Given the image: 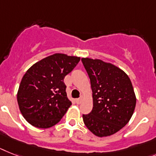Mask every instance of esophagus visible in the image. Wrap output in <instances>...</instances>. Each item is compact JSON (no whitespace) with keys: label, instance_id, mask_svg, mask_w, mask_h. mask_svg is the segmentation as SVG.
<instances>
[{"label":"esophagus","instance_id":"esophagus-1","mask_svg":"<svg viewBox=\"0 0 156 156\" xmlns=\"http://www.w3.org/2000/svg\"><path fill=\"white\" fill-rule=\"evenodd\" d=\"M81 102H82V98H81V97L80 98H78L76 100V103L77 104H80Z\"/></svg>","mask_w":156,"mask_h":156}]
</instances>
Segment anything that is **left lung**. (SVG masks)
Listing matches in <instances>:
<instances>
[{
    "instance_id": "obj_1",
    "label": "left lung",
    "mask_w": 156,
    "mask_h": 156,
    "mask_svg": "<svg viewBox=\"0 0 156 156\" xmlns=\"http://www.w3.org/2000/svg\"><path fill=\"white\" fill-rule=\"evenodd\" d=\"M91 81L93 108L83 115L94 135L103 137L119 132L128 123L136 108L132 82L123 71L100 60L81 59Z\"/></svg>"
}]
</instances>
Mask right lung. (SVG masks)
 I'll return each instance as SVG.
<instances>
[{"instance_id":"right-lung-1","label":"right lung","mask_w":156,"mask_h":156,"mask_svg":"<svg viewBox=\"0 0 156 156\" xmlns=\"http://www.w3.org/2000/svg\"><path fill=\"white\" fill-rule=\"evenodd\" d=\"M80 57L56 53L31 67L23 76L17 102L24 118L34 127L48 128L62 119L72 102L68 99L65 76Z\"/></svg>"}]
</instances>
